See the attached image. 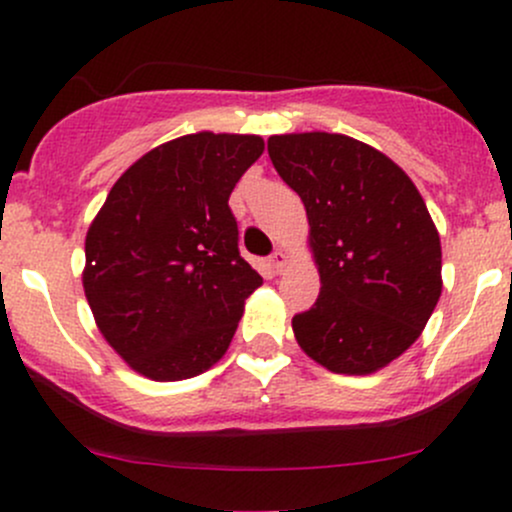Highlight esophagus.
<instances>
[{"instance_id": "obj_1", "label": "esophagus", "mask_w": 512, "mask_h": 512, "mask_svg": "<svg viewBox=\"0 0 512 512\" xmlns=\"http://www.w3.org/2000/svg\"><path fill=\"white\" fill-rule=\"evenodd\" d=\"M269 262H272V267L276 269V274L279 272H284V267H286V255L281 250H274L272 255H269Z\"/></svg>"}]
</instances>
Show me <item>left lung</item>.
<instances>
[{"mask_svg":"<svg viewBox=\"0 0 512 512\" xmlns=\"http://www.w3.org/2000/svg\"><path fill=\"white\" fill-rule=\"evenodd\" d=\"M281 180L303 199L320 296L293 334L332 373L368 375L419 339L440 289V238L409 175L344 134L269 137Z\"/></svg>","mask_w":512,"mask_h":512,"instance_id":"8db88e82","label":"left lung"}]
</instances>
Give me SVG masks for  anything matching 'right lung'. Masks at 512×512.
Wrapping results in <instances>:
<instances>
[{"instance_id":"add662e5","label":"right lung","mask_w":512,"mask_h":512,"mask_svg":"<svg viewBox=\"0 0 512 512\" xmlns=\"http://www.w3.org/2000/svg\"><path fill=\"white\" fill-rule=\"evenodd\" d=\"M255 134L156 146L115 182L86 236L84 291L108 344L151 380L195 378L226 354L262 276L228 207L262 156Z\"/></svg>"}]
</instances>
